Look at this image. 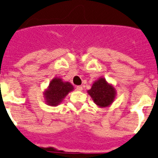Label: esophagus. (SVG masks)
Instances as JSON below:
<instances>
[{"label":"esophagus","mask_w":158,"mask_h":158,"mask_svg":"<svg viewBox=\"0 0 158 158\" xmlns=\"http://www.w3.org/2000/svg\"><path fill=\"white\" fill-rule=\"evenodd\" d=\"M76 89H77V90L81 91L82 89H83V87H82L81 85H77V86H76Z\"/></svg>","instance_id":"34e87169"}]
</instances>
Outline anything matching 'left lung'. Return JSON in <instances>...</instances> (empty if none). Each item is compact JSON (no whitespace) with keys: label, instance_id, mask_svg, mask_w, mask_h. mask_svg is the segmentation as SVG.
<instances>
[{"label":"left lung","instance_id":"obj_1","mask_svg":"<svg viewBox=\"0 0 158 158\" xmlns=\"http://www.w3.org/2000/svg\"><path fill=\"white\" fill-rule=\"evenodd\" d=\"M88 94L93 98L95 104L101 107H106L114 101L115 90L112 85L107 84L104 78H100L94 82L92 88L88 90Z\"/></svg>","mask_w":158,"mask_h":158}]
</instances>
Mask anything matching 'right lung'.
<instances>
[{
    "instance_id": "obj_1",
    "label": "right lung",
    "mask_w": 158,
    "mask_h": 158,
    "mask_svg": "<svg viewBox=\"0 0 158 158\" xmlns=\"http://www.w3.org/2000/svg\"><path fill=\"white\" fill-rule=\"evenodd\" d=\"M73 89V86L70 83L64 82L61 79L55 78L51 81L48 89L45 93L47 103L51 106L58 105Z\"/></svg>"
}]
</instances>
